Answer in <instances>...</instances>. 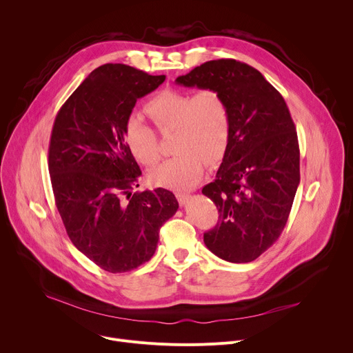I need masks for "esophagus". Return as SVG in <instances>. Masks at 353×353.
Returning a JSON list of instances; mask_svg holds the SVG:
<instances>
[{
	"mask_svg": "<svg viewBox=\"0 0 353 353\" xmlns=\"http://www.w3.org/2000/svg\"><path fill=\"white\" fill-rule=\"evenodd\" d=\"M176 198H177L180 205H185V203H187L188 198H190V194L185 192V191H177L176 192Z\"/></svg>",
	"mask_w": 353,
	"mask_h": 353,
	"instance_id": "esophagus-1",
	"label": "esophagus"
}]
</instances>
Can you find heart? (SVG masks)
Wrapping results in <instances>:
<instances>
[{"mask_svg":"<svg viewBox=\"0 0 353 353\" xmlns=\"http://www.w3.org/2000/svg\"><path fill=\"white\" fill-rule=\"evenodd\" d=\"M145 113L158 130L173 128L176 154L150 172V181L155 185L190 187L203 174L204 159L214 163L226 152L232 119L226 99L218 89H163L148 100ZM124 141L143 166H154L161 159L155 131L138 116L132 114L125 120Z\"/></svg>","mask_w":353,"mask_h":353,"instance_id":"heart-1","label":"heart"}]
</instances>
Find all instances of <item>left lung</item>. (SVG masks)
Returning a JSON list of instances; mask_svg holds the SVG:
<instances>
[{"label": "left lung", "instance_id": "left-lung-1", "mask_svg": "<svg viewBox=\"0 0 353 353\" xmlns=\"http://www.w3.org/2000/svg\"><path fill=\"white\" fill-rule=\"evenodd\" d=\"M176 82L214 88L226 99L230 141L216 179L203 188L219 218L204 233V243L225 261H254L281 236L300 181L297 132L289 109L260 71L233 59L207 61Z\"/></svg>", "mask_w": 353, "mask_h": 353}]
</instances>
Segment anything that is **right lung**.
Here are the masks:
<instances>
[{
	"label": "right lung",
	"mask_w": 353,
	"mask_h": 353,
	"mask_svg": "<svg viewBox=\"0 0 353 353\" xmlns=\"http://www.w3.org/2000/svg\"><path fill=\"white\" fill-rule=\"evenodd\" d=\"M165 79L125 64L100 65L54 120L48 172L56 207L72 244L108 272L149 261L162 225L179 208L169 190L132 192L141 169L124 141L137 100Z\"/></svg>",
	"instance_id": "1"
}]
</instances>
